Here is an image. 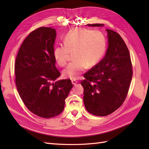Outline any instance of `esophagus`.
Listing matches in <instances>:
<instances>
[{"label":"esophagus","instance_id":"esophagus-1","mask_svg":"<svg viewBox=\"0 0 149 149\" xmlns=\"http://www.w3.org/2000/svg\"><path fill=\"white\" fill-rule=\"evenodd\" d=\"M72 83L74 85H75L77 83V81H75V80H72Z\"/></svg>","mask_w":149,"mask_h":149}]
</instances>
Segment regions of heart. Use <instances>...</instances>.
I'll use <instances>...</instances> for the list:
<instances>
[{"mask_svg": "<svg viewBox=\"0 0 149 149\" xmlns=\"http://www.w3.org/2000/svg\"><path fill=\"white\" fill-rule=\"evenodd\" d=\"M64 45H56L53 50L55 61L63 67L67 63L70 54L73 53L71 62L63 71L64 77L77 79L88 68L97 65L106 52L107 42L100 31L74 27L66 34Z\"/></svg>", "mask_w": 149, "mask_h": 149, "instance_id": "obj_1", "label": "heart"}]
</instances>
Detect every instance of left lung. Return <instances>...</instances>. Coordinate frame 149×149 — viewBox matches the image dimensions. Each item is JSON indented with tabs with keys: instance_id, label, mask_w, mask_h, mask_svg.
<instances>
[{
	"instance_id": "obj_1",
	"label": "left lung",
	"mask_w": 149,
	"mask_h": 149,
	"mask_svg": "<svg viewBox=\"0 0 149 149\" xmlns=\"http://www.w3.org/2000/svg\"><path fill=\"white\" fill-rule=\"evenodd\" d=\"M100 27L103 24H88ZM108 48L104 58L84 74V104L93 115H110L122 105L132 77L130 53L118 33L107 29Z\"/></svg>"
}]
</instances>
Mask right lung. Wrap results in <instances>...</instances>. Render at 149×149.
<instances>
[{
  "label": "right lung",
  "instance_id": "add662e5",
  "mask_svg": "<svg viewBox=\"0 0 149 149\" xmlns=\"http://www.w3.org/2000/svg\"><path fill=\"white\" fill-rule=\"evenodd\" d=\"M56 30L42 27L22 43L15 61L18 92L31 112L45 118L58 116L73 87L70 79L54 81L60 76L53 56Z\"/></svg>",
  "mask_w": 149,
  "mask_h": 149
}]
</instances>
